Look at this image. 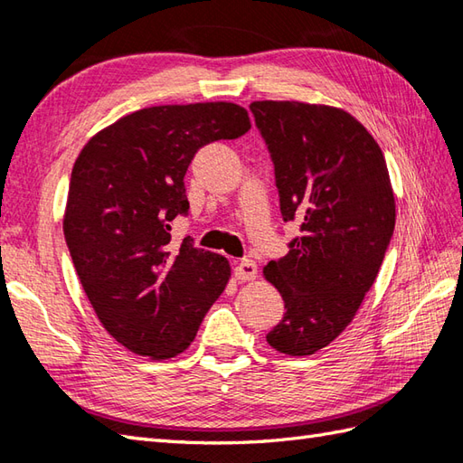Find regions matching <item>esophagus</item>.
I'll list each match as a JSON object with an SVG mask.
<instances>
[{"label": "esophagus", "instance_id": "esophagus-1", "mask_svg": "<svg viewBox=\"0 0 463 463\" xmlns=\"http://www.w3.org/2000/svg\"><path fill=\"white\" fill-rule=\"evenodd\" d=\"M234 279L244 282V280H254L257 279V264H254L252 260L244 259L241 260L237 267H234Z\"/></svg>", "mask_w": 463, "mask_h": 463}]
</instances>
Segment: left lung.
<instances>
[{
    "label": "left lung",
    "instance_id": "8db88e82",
    "mask_svg": "<svg viewBox=\"0 0 463 463\" xmlns=\"http://www.w3.org/2000/svg\"><path fill=\"white\" fill-rule=\"evenodd\" d=\"M250 111L282 219L300 222L287 257L264 267L287 308L267 342L310 356L340 336L378 277L396 224L388 166L366 127L336 107L254 101Z\"/></svg>",
    "mask_w": 463,
    "mask_h": 463
}]
</instances>
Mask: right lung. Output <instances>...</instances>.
Segmentation results:
<instances>
[{"mask_svg":"<svg viewBox=\"0 0 463 463\" xmlns=\"http://www.w3.org/2000/svg\"><path fill=\"white\" fill-rule=\"evenodd\" d=\"M250 129L234 103L146 107L91 137L69 183L63 232L77 277L105 330L139 356L191 346L231 279V264L171 241L189 214L184 173L201 146Z\"/></svg>","mask_w":463,"mask_h":463,"instance_id":"add662e5","label":"right lung"}]
</instances>
